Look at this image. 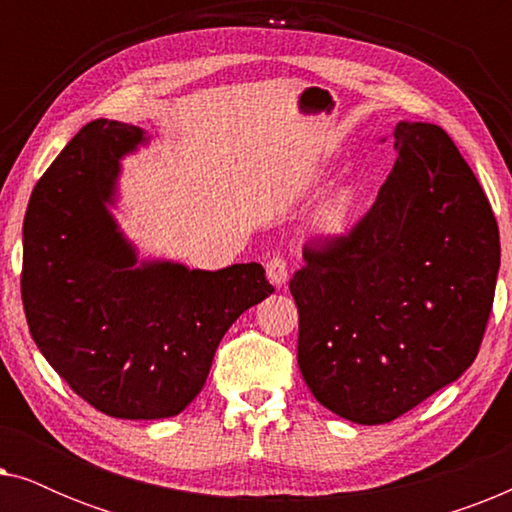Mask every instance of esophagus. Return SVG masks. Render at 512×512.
Returning a JSON list of instances; mask_svg holds the SVG:
<instances>
[{
	"instance_id": "esophagus-1",
	"label": "esophagus",
	"mask_w": 512,
	"mask_h": 512,
	"mask_svg": "<svg viewBox=\"0 0 512 512\" xmlns=\"http://www.w3.org/2000/svg\"><path fill=\"white\" fill-rule=\"evenodd\" d=\"M265 275L275 286H284L286 279H289V265H286V258L279 254H272L265 263Z\"/></svg>"
}]
</instances>
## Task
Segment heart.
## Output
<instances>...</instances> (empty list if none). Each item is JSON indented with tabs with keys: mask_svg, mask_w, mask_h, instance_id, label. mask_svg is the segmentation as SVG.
I'll list each match as a JSON object with an SVG mask.
<instances>
[{
	"mask_svg": "<svg viewBox=\"0 0 512 512\" xmlns=\"http://www.w3.org/2000/svg\"><path fill=\"white\" fill-rule=\"evenodd\" d=\"M352 207H354L352 195H349L347 191H340V193L331 195V198L321 205L319 219L328 230H340V228H345L349 214H352Z\"/></svg>",
	"mask_w": 512,
	"mask_h": 512,
	"instance_id": "b5f03b06",
	"label": "heart"
}]
</instances>
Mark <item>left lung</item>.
Here are the masks:
<instances>
[{
  "mask_svg": "<svg viewBox=\"0 0 512 512\" xmlns=\"http://www.w3.org/2000/svg\"><path fill=\"white\" fill-rule=\"evenodd\" d=\"M398 160L349 230L307 242L289 289L298 366L314 398L356 424H387L478 356L501 263L499 226L450 135L398 123Z\"/></svg>",
  "mask_w": 512,
  "mask_h": 512,
  "instance_id": "1",
  "label": "left lung"
}]
</instances>
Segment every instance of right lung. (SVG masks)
<instances>
[{"instance_id": "1", "label": "right lung", "mask_w": 512, "mask_h": 512, "mask_svg": "<svg viewBox=\"0 0 512 512\" xmlns=\"http://www.w3.org/2000/svg\"><path fill=\"white\" fill-rule=\"evenodd\" d=\"M144 139L128 123L83 125L37 181L23 223L32 340L74 394L118 419L179 415L233 321L275 291L258 263L137 268L107 202L118 160Z\"/></svg>"}]
</instances>
